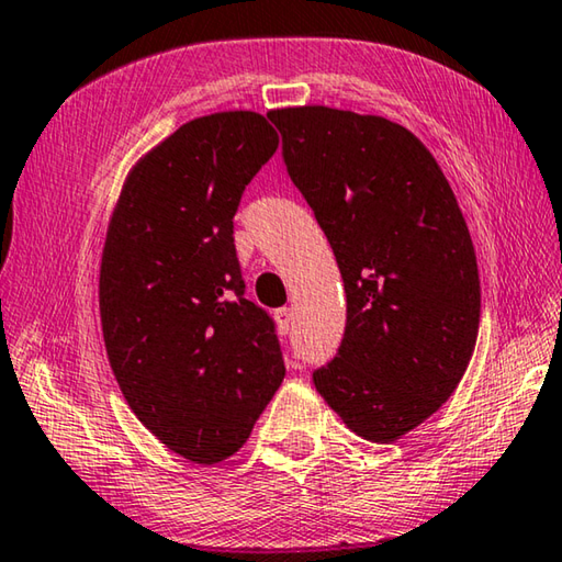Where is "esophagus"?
I'll list each match as a JSON object with an SVG mask.
<instances>
[{"label": "esophagus", "mask_w": 562, "mask_h": 562, "mask_svg": "<svg viewBox=\"0 0 562 562\" xmlns=\"http://www.w3.org/2000/svg\"><path fill=\"white\" fill-rule=\"evenodd\" d=\"M274 322H278V329L282 331V335H288V331L292 329V310L282 307L274 312Z\"/></svg>", "instance_id": "esophagus-1"}]
</instances>
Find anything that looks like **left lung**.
Wrapping results in <instances>:
<instances>
[{"label": "left lung", "instance_id": "8db88e82", "mask_svg": "<svg viewBox=\"0 0 562 562\" xmlns=\"http://www.w3.org/2000/svg\"><path fill=\"white\" fill-rule=\"evenodd\" d=\"M268 119L347 292L345 339L312 382L347 429L392 443L439 412L471 361L481 282L469 225L431 150L398 123L329 106Z\"/></svg>", "mask_w": 562, "mask_h": 562}]
</instances>
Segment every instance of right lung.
Returning a JSON list of instances; mask_svg holds the SVG:
<instances>
[{
    "label": "right lung",
    "mask_w": 562,
    "mask_h": 562,
    "mask_svg": "<svg viewBox=\"0 0 562 562\" xmlns=\"http://www.w3.org/2000/svg\"><path fill=\"white\" fill-rule=\"evenodd\" d=\"M280 136L262 113L193 119L140 156L99 270L103 345L138 422L183 459L233 456L284 379L268 312L245 300L233 217Z\"/></svg>",
    "instance_id": "1"
}]
</instances>
